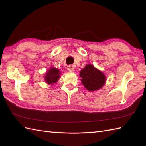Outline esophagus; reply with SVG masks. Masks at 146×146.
<instances>
[{
    "label": "esophagus",
    "instance_id": "esophagus-1",
    "mask_svg": "<svg viewBox=\"0 0 146 146\" xmlns=\"http://www.w3.org/2000/svg\"><path fill=\"white\" fill-rule=\"evenodd\" d=\"M67 69L69 72H73L74 71V67L73 66H71V65H69V66H68Z\"/></svg>",
    "mask_w": 146,
    "mask_h": 146
}]
</instances>
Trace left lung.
<instances>
[{
    "label": "left lung",
    "instance_id": "8db88e82",
    "mask_svg": "<svg viewBox=\"0 0 146 146\" xmlns=\"http://www.w3.org/2000/svg\"><path fill=\"white\" fill-rule=\"evenodd\" d=\"M80 76L82 84L90 92L98 90L103 87L107 80L105 74L92 64H86L80 71Z\"/></svg>",
    "mask_w": 146,
    "mask_h": 146
}]
</instances>
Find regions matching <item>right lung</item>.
<instances>
[{"instance_id":"obj_1","label":"right lung","mask_w":146,"mask_h":146,"mask_svg":"<svg viewBox=\"0 0 146 146\" xmlns=\"http://www.w3.org/2000/svg\"><path fill=\"white\" fill-rule=\"evenodd\" d=\"M61 71L56 68L51 67L47 70L45 73L44 81L48 85H53L55 83H56L61 75Z\"/></svg>"}]
</instances>
